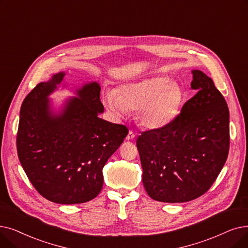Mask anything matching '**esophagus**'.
Segmentation results:
<instances>
[{"label":"esophagus","mask_w":248,"mask_h":248,"mask_svg":"<svg viewBox=\"0 0 248 248\" xmlns=\"http://www.w3.org/2000/svg\"><path fill=\"white\" fill-rule=\"evenodd\" d=\"M136 137V135H135V133L133 132V131H130V132H128V134H127V136L125 137V139L127 140V141H128V140H132V139H134Z\"/></svg>","instance_id":"34e87169"}]
</instances>
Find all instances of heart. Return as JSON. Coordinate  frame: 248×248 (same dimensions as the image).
Returning <instances> with one entry per match:
<instances>
[{
    "label": "heart",
    "instance_id": "heart-1",
    "mask_svg": "<svg viewBox=\"0 0 248 248\" xmlns=\"http://www.w3.org/2000/svg\"><path fill=\"white\" fill-rule=\"evenodd\" d=\"M182 102L178 86L169 84L166 77H153L120 86L107 91L104 103L116 116L135 110L138 121L148 128L167 125L176 116Z\"/></svg>",
    "mask_w": 248,
    "mask_h": 248
}]
</instances>
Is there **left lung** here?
<instances>
[{
  "mask_svg": "<svg viewBox=\"0 0 248 248\" xmlns=\"http://www.w3.org/2000/svg\"><path fill=\"white\" fill-rule=\"evenodd\" d=\"M191 73V89L198 93L170 124L137 140L144 187L158 202H185L202 196L228 157L227 102L206 74Z\"/></svg>",
  "mask_w": 248,
  "mask_h": 248,
  "instance_id": "obj_1",
  "label": "left lung"
}]
</instances>
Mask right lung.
Masks as SVG:
<instances>
[{
  "instance_id": "right-lung-1",
  "label": "right lung",
  "mask_w": 248,
  "mask_h": 248,
  "mask_svg": "<svg viewBox=\"0 0 248 248\" xmlns=\"http://www.w3.org/2000/svg\"><path fill=\"white\" fill-rule=\"evenodd\" d=\"M53 75L36 85L23 101L17 133V152L25 173L46 200L74 204L98 196L102 168L124 142L128 130L106 122L100 86L92 82L77 90L61 112L50 109L48 95L63 80Z\"/></svg>"
}]
</instances>
